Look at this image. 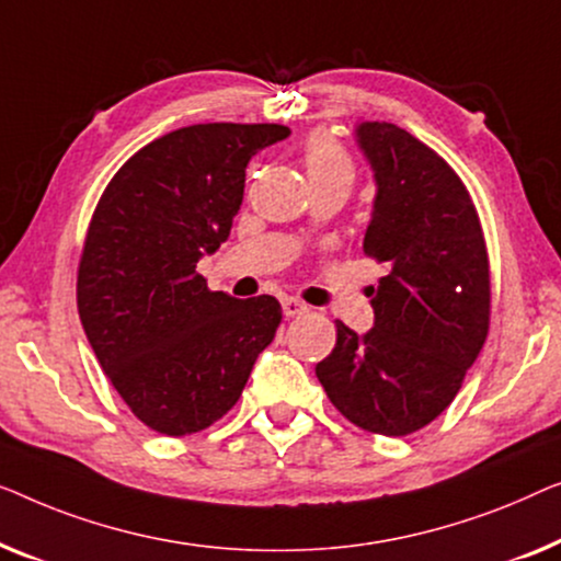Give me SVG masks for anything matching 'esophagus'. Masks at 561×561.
Masks as SVG:
<instances>
[{
    "instance_id": "1",
    "label": "esophagus",
    "mask_w": 561,
    "mask_h": 561,
    "mask_svg": "<svg viewBox=\"0 0 561 561\" xmlns=\"http://www.w3.org/2000/svg\"><path fill=\"white\" fill-rule=\"evenodd\" d=\"M282 310L287 318H299V314L307 312V305H302L295 297H282Z\"/></svg>"
}]
</instances>
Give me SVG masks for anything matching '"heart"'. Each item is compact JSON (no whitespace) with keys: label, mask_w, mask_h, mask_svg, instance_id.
<instances>
[{"label":"heart","mask_w":561,"mask_h":561,"mask_svg":"<svg viewBox=\"0 0 561 561\" xmlns=\"http://www.w3.org/2000/svg\"><path fill=\"white\" fill-rule=\"evenodd\" d=\"M305 172L310 183L318 180H351L353 183V162L345 149L328 134H312L305 145Z\"/></svg>","instance_id":"1"}]
</instances>
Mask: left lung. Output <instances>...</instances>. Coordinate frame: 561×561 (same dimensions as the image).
Segmentation results:
<instances>
[{"label": "left lung", "instance_id": "1", "mask_svg": "<svg viewBox=\"0 0 561 561\" xmlns=\"http://www.w3.org/2000/svg\"><path fill=\"white\" fill-rule=\"evenodd\" d=\"M356 141L376 183L363 251L389 274L370 287L374 328L337 320L314 374L345 420L404 437L453 404L483 348L488 251L470 193L435 149L389 122H360Z\"/></svg>", "mask_w": 561, "mask_h": 561}]
</instances>
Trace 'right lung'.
<instances>
[{"instance_id": "obj_1", "label": "right lung", "mask_w": 561, "mask_h": 561, "mask_svg": "<svg viewBox=\"0 0 561 561\" xmlns=\"http://www.w3.org/2000/svg\"><path fill=\"white\" fill-rule=\"evenodd\" d=\"M287 137L282 124L183 126L129 157L93 213L78 314L108 381L160 435L218 422L277 333V299L210 291L195 266L231 233L251 157Z\"/></svg>"}]
</instances>
